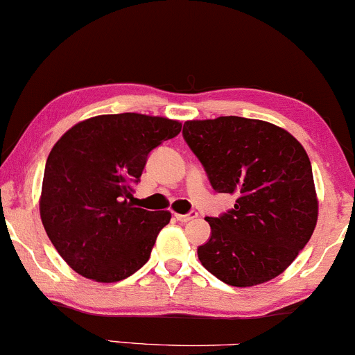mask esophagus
<instances>
[{"label": "esophagus", "instance_id": "esophagus-1", "mask_svg": "<svg viewBox=\"0 0 355 355\" xmlns=\"http://www.w3.org/2000/svg\"><path fill=\"white\" fill-rule=\"evenodd\" d=\"M195 217H197V211H190V214H185V215H182V214H175V218H177L178 222H182V223L190 222V220H193Z\"/></svg>", "mask_w": 355, "mask_h": 355}]
</instances>
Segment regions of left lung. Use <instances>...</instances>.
I'll use <instances>...</instances> for the list:
<instances>
[{"label": "left lung", "mask_w": 355, "mask_h": 355, "mask_svg": "<svg viewBox=\"0 0 355 355\" xmlns=\"http://www.w3.org/2000/svg\"><path fill=\"white\" fill-rule=\"evenodd\" d=\"M183 138L218 193L237 195L234 209L210 223L198 247L202 266L222 282L252 287L275 279L307 245L319 202L309 155L287 130L262 120H190Z\"/></svg>", "instance_id": "8db88e82"}]
</instances>
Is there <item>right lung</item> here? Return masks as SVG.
<instances>
[{
	"mask_svg": "<svg viewBox=\"0 0 355 355\" xmlns=\"http://www.w3.org/2000/svg\"><path fill=\"white\" fill-rule=\"evenodd\" d=\"M180 130L177 120L118 113L80 121L56 141L44 166L40 215L76 274L112 284L148 262L172 214L133 207L130 185L140 180L155 146Z\"/></svg>",
	"mask_w": 355,
	"mask_h": 355,
	"instance_id": "obj_1",
	"label": "right lung"
}]
</instances>
